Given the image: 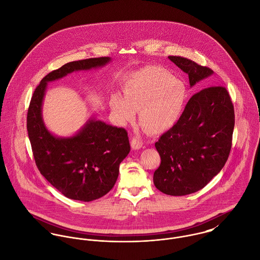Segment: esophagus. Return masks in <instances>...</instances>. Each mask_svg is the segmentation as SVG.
Returning <instances> with one entry per match:
<instances>
[{
  "instance_id": "1",
  "label": "esophagus",
  "mask_w": 260,
  "mask_h": 260,
  "mask_svg": "<svg viewBox=\"0 0 260 260\" xmlns=\"http://www.w3.org/2000/svg\"><path fill=\"white\" fill-rule=\"evenodd\" d=\"M142 145H143V142L138 137H133V139L131 140V146L134 150H138V149L141 148Z\"/></svg>"
}]
</instances>
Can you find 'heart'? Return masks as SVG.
Segmentation results:
<instances>
[{"instance_id":"b5f03b06","label":"heart","mask_w":260,"mask_h":260,"mask_svg":"<svg viewBox=\"0 0 260 260\" xmlns=\"http://www.w3.org/2000/svg\"><path fill=\"white\" fill-rule=\"evenodd\" d=\"M186 86L161 68H146L133 75L123 89V97L112 96L111 110L120 122L139 113L140 124L151 133L172 127L183 109Z\"/></svg>"}]
</instances>
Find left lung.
Listing matches in <instances>:
<instances>
[{
	"mask_svg": "<svg viewBox=\"0 0 260 260\" xmlns=\"http://www.w3.org/2000/svg\"><path fill=\"white\" fill-rule=\"evenodd\" d=\"M168 58L188 75L190 87L213 74L187 58ZM234 120L225 87L207 86L195 93L178 121L155 143L161 158L153 175L156 188L167 195L183 196L207 185L228 159Z\"/></svg>",
	"mask_w": 260,
	"mask_h": 260,
	"instance_id": "obj_1",
	"label": "left lung"
}]
</instances>
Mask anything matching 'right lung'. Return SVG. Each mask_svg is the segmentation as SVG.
<instances>
[{
    "label": "right lung",
    "mask_w": 260,
    "mask_h": 260,
    "mask_svg": "<svg viewBox=\"0 0 260 260\" xmlns=\"http://www.w3.org/2000/svg\"><path fill=\"white\" fill-rule=\"evenodd\" d=\"M110 61L109 57L91 58L52 71L41 80L28 109L27 130L38 169L70 199L89 202L111 190L119 175V165L130 152L128 133L124 128L90 118L71 137L53 135L42 117L47 85L74 71L104 67Z\"/></svg>",
    "instance_id": "right-lung-1"
}]
</instances>
